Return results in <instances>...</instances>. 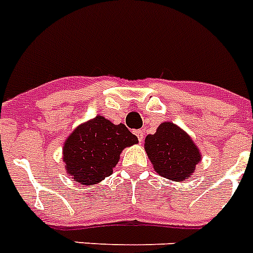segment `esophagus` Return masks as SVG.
Instances as JSON below:
<instances>
[{
  "label": "esophagus",
  "mask_w": 253,
  "mask_h": 253,
  "mask_svg": "<svg viewBox=\"0 0 253 253\" xmlns=\"http://www.w3.org/2000/svg\"><path fill=\"white\" fill-rule=\"evenodd\" d=\"M135 135H136V136H137V139H139L140 143H141V141H143V139H144L143 130H136V131H135Z\"/></svg>",
  "instance_id": "obj_1"
}]
</instances>
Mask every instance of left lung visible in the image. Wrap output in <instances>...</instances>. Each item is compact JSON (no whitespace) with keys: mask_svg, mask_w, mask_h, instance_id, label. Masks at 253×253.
Listing matches in <instances>:
<instances>
[{"mask_svg":"<svg viewBox=\"0 0 253 253\" xmlns=\"http://www.w3.org/2000/svg\"><path fill=\"white\" fill-rule=\"evenodd\" d=\"M144 148L157 173L173 181L189 179L202 158L192 137L172 122L161 123Z\"/></svg>","mask_w":253,"mask_h":253,"instance_id":"left-lung-1","label":"left lung"}]
</instances>
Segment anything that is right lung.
<instances>
[{"instance_id":"add662e5","label":"right lung","mask_w":253,"mask_h":253,"mask_svg":"<svg viewBox=\"0 0 253 253\" xmlns=\"http://www.w3.org/2000/svg\"><path fill=\"white\" fill-rule=\"evenodd\" d=\"M133 144H137V137L123 123L114 125L96 116L80 125L65 140V171L82 185L97 184L113 173L122 150Z\"/></svg>"}]
</instances>
